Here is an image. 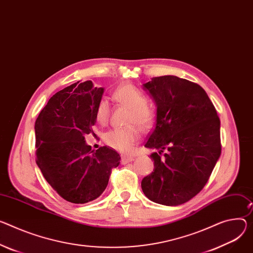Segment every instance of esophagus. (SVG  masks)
Returning a JSON list of instances; mask_svg holds the SVG:
<instances>
[{
  "mask_svg": "<svg viewBox=\"0 0 253 253\" xmlns=\"http://www.w3.org/2000/svg\"><path fill=\"white\" fill-rule=\"evenodd\" d=\"M132 160H134L133 156H126V155H122L121 156V164L122 165H126L128 163H131Z\"/></svg>",
  "mask_w": 253,
  "mask_h": 253,
  "instance_id": "1",
  "label": "esophagus"
}]
</instances>
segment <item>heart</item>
Returning <instances> with one entry per match:
<instances>
[{
  "label": "heart",
  "mask_w": 253,
  "mask_h": 253,
  "mask_svg": "<svg viewBox=\"0 0 253 253\" xmlns=\"http://www.w3.org/2000/svg\"><path fill=\"white\" fill-rule=\"evenodd\" d=\"M114 99L120 105L130 109L128 124L126 128H115L104 135V141L110 147L121 152H129L133 145L140 138V129L150 128L156 119V110L148 103L143 91L137 86L125 84L119 86L114 93ZM110 105L106 99H102L96 108L95 116L100 124H106L109 119ZM137 125L139 126H136Z\"/></svg>",
  "instance_id": "1"
}]
</instances>
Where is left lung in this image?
<instances>
[{"instance_id":"obj_1","label":"left lung","mask_w":253,"mask_h":253,"mask_svg":"<svg viewBox=\"0 0 253 253\" xmlns=\"http://www.w3.org/2000/svg\"><path fill=\"white\" fill-rule=\"evenodd\" d=\"M143 85L157 106L155 128L145 146L157 152L150 155L154 169L141 188L157 204L181 205L202 191L220 157V119L196 83L164 76Z\"/></svg>"}]
</instances>
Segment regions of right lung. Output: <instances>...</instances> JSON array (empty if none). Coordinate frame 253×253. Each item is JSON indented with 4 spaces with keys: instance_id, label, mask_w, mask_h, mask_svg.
Listing matches in <instances>:
<instances>
[{
    "instance_id": "add662e5",
    "label": "right lung",
    "mask_w": 253,
    "mask_h": 253,
    "mask_svg": "<svg viewBox=\"0 0 253 253\" xmlns=\"http://www.w3.org/2000/svg\"><path fill=\"white\" fill-rule=\"evenodd\" d=\"M103 93L91 81L75 83L53 95L35 122L37 166L52 189L74 204L100 197L112 169L120 164L115 149L102 146L95 151L84 140L85 134L94 133Z\"/></svg>"
}]
</instances>
